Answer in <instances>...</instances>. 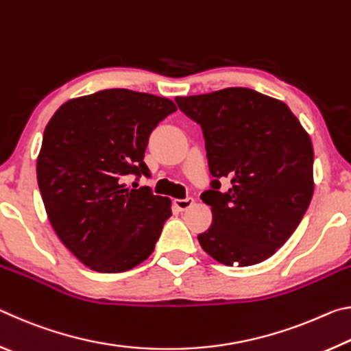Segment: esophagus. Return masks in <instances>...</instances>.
Wrapping results in <instances>:
<instances>
[{"label": "esophagus", "instance_id": "1", "mask_svg": "<svg viewBox=\"0 0 351 351\" xmlns=\"http://www.w3.org/2000/svg\"><path fill=\"white\" fill-rule=\"evenodd\" d=\"M195 203L193 198H184V199H173V204L178 210H187L189 207H192Z\"/></svg>", "mask_w": 351, "mask_h": 351}]
</instances>
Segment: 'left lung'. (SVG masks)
Wrapping results in <instances>:
<instances>
[{
	"mask_svg": "<svg viewBox=\"0 0 351 351\" xmlns=\"http://www.w3.org/2000/svg\"><path fill=\"white\" fill-rule=\"evenodd\" d=\"M201 125L213 180L201 199L212 226L201 247L223 265L251 266L274 255L295 230L313 198L314 152L287 104L249 88L176 97ZM219 179L231 187L219 193Z\"/></svg>",
	"mask_w": 351,
	"mask_h": 351,
	"instance_id": "obj_1",
	"label": "left lung"
}]
</instances>
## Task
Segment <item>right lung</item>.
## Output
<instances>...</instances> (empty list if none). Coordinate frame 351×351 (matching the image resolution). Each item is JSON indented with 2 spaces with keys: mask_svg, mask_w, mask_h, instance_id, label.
<instances>
[{
  "mask_svg": "<svg viewBox=\"0 0 351 351\" xmlns=\"http://www.w3.org/2000/svg\"><path fill=\"white\" fill-rule=\"evenodd\" d=\"M173 111L170 99L114 88L68 100L47 122L41 198L58 239L90 269L123 272L153 252L171 201L123 180L150 176L148 138Z\"/></svg>",
  "mask_w": 351,
  "mask_h": 351,
  "instance_id": "obj_1",
  "label": "right lung"
}]
</instances>
